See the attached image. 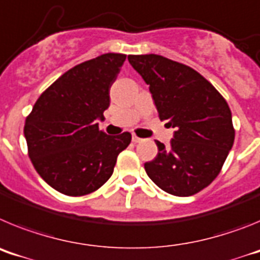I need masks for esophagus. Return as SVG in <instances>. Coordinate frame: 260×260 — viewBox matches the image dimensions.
<instances>
[{"mask_svg": "<svg viewBox=\"0 0 260 260\" xmlns=\"http://www.w3.org/2000/svg\"><path fill=\"white\" fill-rule=\"evenodd\" d=\"M133 142H134V143H141V142H143L144 139H142V138H138V137H135V135H133Z\"/></svg>", "mask_w": 260, "mask_h": 260, "instance_id": "esophagus-1", "label": "esophagus"}]
</instances>
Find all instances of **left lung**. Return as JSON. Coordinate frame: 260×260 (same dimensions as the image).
<instances>
[{"label":"left lung","instance_id":"left-lung-1","mask_svg":"<svg viewBox=\"0 0 260 260\" xmlns=\"http://www.w3.org/2000/svg\"><path fill=\"white\" fill-rule=\"evenodd\" d=\"M127 59L150 86L160 119L176 130L169 147L156 142L158 152L144 164L147 174L172 195L197 194L217 177L233 146L228 103L206 78L183 63L158 54Z\"/></svg>","mask_w":260,"mask_h":260}]
</instances>
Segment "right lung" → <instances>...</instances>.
I'll use <instances>...</instances> for the list:
<instances>
[{
  "mask_svg": "<svg viewBox=\"0 0 260 260\" xmlns=\"http://www.w3.org/2000/svg\"><path fill=\"white\" fill-rule=\"evenodd\" d=\"M126 56L105 53L74 66L41 93L26 118L24 137L36 172L57 191L80 197L102 187L132 134L99 130L109 89Z\"/></svg>",
  "mask_w": 260,
  "mask_h": 260,
  "instance_id": "add662e5",
  "label": "right lung"
}]
</instances>
